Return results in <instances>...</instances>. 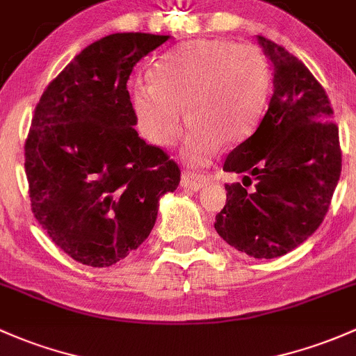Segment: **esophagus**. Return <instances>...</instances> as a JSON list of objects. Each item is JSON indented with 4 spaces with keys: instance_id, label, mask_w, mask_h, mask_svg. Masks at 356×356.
I'll return each mask as SVG.
<instances>
[{
    "instance_id": "esophagus-1",
    "label": "esophagus",
    "mask_w": 356,
    "mask_h": 356,
    "mask_svg": "<svg viewBox=\"0 0 356 356\" xmlns=\"http://www.w3.org/2000/svg\"><path fill=\"white\" fill-rule=\"evenodd\" d=\"M211 175L208 174H197V172H184L182 174L181 184L184 186L186 189L191 191H200L203 186H207L209 181H211Z\"/></svg>"
}]
</instances>
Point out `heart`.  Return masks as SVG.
Instances as JSON below:
<instances>
[{"mask_svg": "<svg viewBox=\"0 0 356 356\" xmlns=\"http://www.w3.org/2000/svg\"><path fill=\"white\" fill-rule=\"evenodd\" d=\"M271 71L259 49L227 39L191 40L159 65L155 80H140L133 106L145 136L168 147L189 121L182 147L188 163L203 165L222 141L245 140L259 122Z\"/></svg>", "mask_w": 356, "mask_h": 356, "instance_id": "heart-1", "label": "heart"}]
</instances>
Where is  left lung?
<instances>
[{"instance_id": "8db88e82", "label": "left lung", "mask_w": 356, "mask_h": 356, "mask_svg": "<svg viewBox=\"0 0 356 356\" xmlns=\"http://www.w3.org/2000/svg\"><path fill=\"white\" fill-rule=\"evenodd\" d=\"M257 42L273 65L275 90L257 129L223 163L244 179L225 184L215 230L241 252L273 259L323 223L341 175V148L326 90L285 47L263 35Z\"/></svg>"}]
</instances>
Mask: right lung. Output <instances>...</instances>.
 Instances as JSON below:
<instances>
[{
	"mask_svg": "<svg viewBox=\"0 0 356 356\" xmlns=\"http://www.w3.org/2000/svg\"><path fill=\"white\" fill-rule=\"evenodd\" d=\"M168 35L112 33L90 44L47 85L27 141L32 213L63 252L92 268L124 259L155 225L181 170L134 129L126 83Z\"/></svg>",
	"mask_w": 356,
	"mask_h": 356,
	"instance_id": "add662e5",
	"label": "right lung"
}]
</instances>
